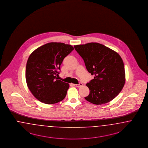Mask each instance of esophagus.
I'll list each match as a JSON object with an SVG mask.
<instances>
[{
  "mask_svg": "<svg viewBox=\"0 0 148 148\" xmlns=\"http://www.w3.org/2000/svg\"><path fill=\"white\" fill-rule=\"evenodd\" d=\"M73 85L74 86H75V87H80L81 86H82L83 85V84H82V83L80 82L79 84H73Z\"/></svg>",
  "mask_w": 148,
  "mask_h": 148,
  "instance_id": "esophagus-1",
  "label": "esophagus"
}]
</instances>
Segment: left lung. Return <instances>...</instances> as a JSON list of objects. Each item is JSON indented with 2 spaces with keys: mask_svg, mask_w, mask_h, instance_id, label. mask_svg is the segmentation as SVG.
<instances>
[{
  "mask_svg": "<svg viewBox=\"0 0 148 148\" xmlns=\"http://www.w3.org/2000/svg\"><path fill=\"white\" fill-rule=\"evenodd\" d=\"M88 72L94 75L86 86L90 94L86 100L95 105L108 103L116 97L125 81L124 63L116 51L98 43L74 45Z\"/></svg>",
  "mask_w": 148,
  "mask_h": 148,
  "instance_id": "8db88e82",
  "label": "left lung"
}]
</instances>
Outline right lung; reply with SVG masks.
Wrapping results in <instances>:
<instances>
[{"label": "right lung", "instance_id": "add662e5", "mask_svg": "<svg viewBox=\"0 0 148 148\" xmlns=\"http://www.w3.org/2000/svg\"><path fill=\"white\" fill-rule=\"evenodd\" d=\"M74 50L71 45L51 42L34 51L27 60L25 71L27 85L40 102L57 103L63 100L68 84L58 80L63 59Z\"/></svg>", "mask_w": 148, "mask_h": 148}]
</instances>
